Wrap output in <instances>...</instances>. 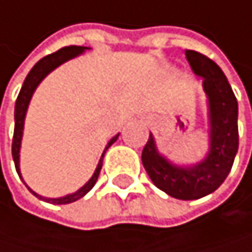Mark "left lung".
<instances>
[{
  "instance_id": "8db88e82",
  "label": "left lung",
  "mask_w": 252,
  "mask_h": 252,
  "mask_svg": "<svg viewBox=\"0 0 252 252\" xmlns=\"http://www.w3.org/2000/svg\"><path fill=\"white\" fill-rule=\"evenodd\" d=\"M187 60L197 76L203 77L209 98L211 151L205 161L194 167H176L163 158L149 136L142 163L157 188L181 200L200 199L214 192L227 178L239 148L238 100L222 70L206 55L185 50Z\"/></svg>"
}]
</instances>
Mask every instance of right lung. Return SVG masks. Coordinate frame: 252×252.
I'll use <instances>...</instances> for the list:
<instances>
[{"label": "right lung", "instance_id": "right-lung-1", "mask_svg": "<svg viewBox=\"0 0 252 252\" xmlns=\"http://www.w3.org/2000/svg\"><path fill=\"white\" fill-rule=\"evenodd\" d=\"M88 49L85 46H65L57 52L50 53V55L41 58L34 67L32 70L28 73L22 88H21V93L17 95V100H16V106H14V133H13V143H11V155H13V161H14V166H16V172L19 173L21 176V170H19V149H21V140H22V130H24V121H25V113H27V109H28V104H30V100L35 91V88L38 86V83L53 70L57 68L58 65H61L63 63L80 55V53ZM119 134H116L106 146L104 152L109 149V146L116 142ZM104 152L101 155V159L100 163L93 175V178L89 179L79 191H76L74 194H70V195H65V197H61V199H44V197L35 194L34 191H31V188H28L34 195L40 197V199L49 202V203H57V205H67V203H73L76 200H79L80 197H83L88 191H91V188L95 185L97 179H98V175H100V170H101V166H103V157H104Z\"/></svg>", "mask_w": 252, "mask_h": 252}]
</instances>
